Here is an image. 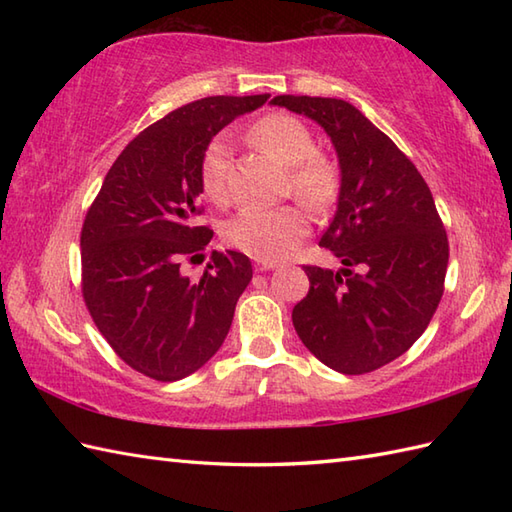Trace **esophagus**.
<instances>
[{"instance_id": "esophagus-1", "label": "esophagus", "mask_w": 512, "mask_h": 512, "mask_svg": "<svg viewBox=\"0 0 512 512\" xmlns=\"http://www.w3.org/2000/svg\"><path fill=\"white\" fill-rule=\"evenodd\" d=\"M277 268V262H264V259H257L255 262V270L257 273H266V270Z\"/></svg>"}]
</instances>
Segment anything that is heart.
Instances as JSON below:
<instances>
[{"label":"heart","instance_id":"heart-1","mask_svg":"<svg viewBox=\"0 0 512 512\" xmlns=\"http://www.w3.org/2000/svg\"><path fill=\"white\" fill-rule=\"evenodd\" d=\"M257 147L290 167L288 189L314 211H325L341 193V169L336 160L317 151L308 125L299 118L275 112L248 129ZM233 147L228 136H215L200 158V187L213 204L228 202ZM308 213L301 204H284L277 209H242L224 226V239L246 255L264 262L286 257L299 239L308 235Z\"/></svg>","mask_w":512,"mask_h":512}]
</instances>
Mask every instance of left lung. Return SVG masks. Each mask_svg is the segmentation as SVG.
I'll return each instance as SVG.
<instances>
[{
    "label": "left lung",
    "instance_id": "left-lung-1",
    "mask_svg": "<svg viewBox=\"0 0 512 512\" xmlns=\"http://www.w3.org/2000/svg\"><path fill=\"white\" fill-rule=\"evenodd\" d=\"M273 105L317 121L341 165L339 209L319 246L343 268L303 266L310 290L292 323L303 345L336 372H374L427 330L444 292L447 231L416 165L354 105L290 94Z\"/></svg>",
    "mask_w": 512,
    "mask_h": 512
}]
</instances>
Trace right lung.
Wrapping results in <instances>:
<instances>
[{"instance_id": "obj_1", "label": "right lung", "mask_w": 512, "mask_h": 512, "mask_svg": "<svg viewBox=\"0 0 512 512\" xmlns=\"http://www.w3.org/2000/svg\"><path fill=\"white\" fill-rule=\"evenodd\" d=\"M266 101L268 94L206 96L160 118L114 160L85 215L83 301L112 350L149 378L173 383L209 361L253 279L237 250H213L198 279L182 264L202 257L213 237L200 224L204 147Z\"/></svg>"}]
</instances>
